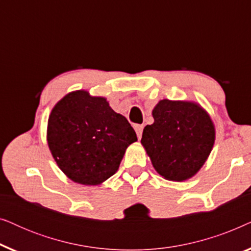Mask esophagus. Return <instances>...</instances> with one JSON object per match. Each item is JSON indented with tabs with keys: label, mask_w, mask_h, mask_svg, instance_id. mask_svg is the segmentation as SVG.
Instances as JSON below:
<instances>
[{
	"label": "esophagus",
	"mask_w": 251,
	"mask_h": 251,
	"mask_svg": "<svg viewBox=\"0 0 251 251\" xmlns=\"http://www.w3.org/2000/svg\"><path fill=\"white\" fill-rule=\"evenodd\" d=\"M143 129H144V126L143 125H137L135 126V130H136V133L137 136H138V138L140 139L142 138V133H143Z\"/></svg>",
	"instance_id": "obj_1"
}]
</instances>
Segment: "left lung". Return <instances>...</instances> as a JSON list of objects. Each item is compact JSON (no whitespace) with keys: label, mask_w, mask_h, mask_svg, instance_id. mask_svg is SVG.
I'll return each mask as SVG.
<instances>
[{"label":"left lung","mask_w":251,"mask_h":251,"mask_svg":"<svg viewBox=\"0 0 251 251\" xmlns=\"http://www.w3.org/2000/svg\"><path fill=\"white\" fill-rule=\"evenodd\" d=\"M152 114L154 123L144 128L142 144L154 169L168 180L190 179L214 146L210 116L197 102L169 99L157 102Z\"/></svg>","instance_id":"1"}]
</instances>
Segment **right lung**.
<instances>
[{"mask_svg": "<svg viewBox=\"0 0 251 251\" xmlns=\"http://www.w3.org/2000/svg\"><path fill=\"white\" fill-rule=\"evenodd\" d=\"M47 140L60 170L75 183L99 185L119 169L135 130L104 97L77 90L54 105Z\"/></svg>", "mask_w": 251, "mask_h": 251, "instance_id": "1", "label": "right lung"}]
</instances>
